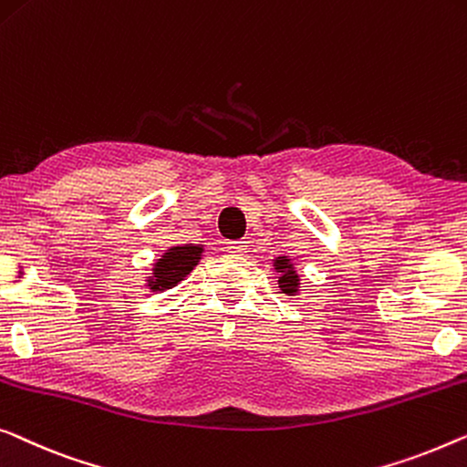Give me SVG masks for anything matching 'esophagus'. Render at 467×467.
<instances>
[{
	"instance_id": "34e87169",
	"label": "esophagus",
	"mask_w": 467,
	"mask_h": 467,
	"mask_svg": "<svg viewBox=\"0 0 467 467\" xmlns=\"http://www.w3.org/2000/svg\"><path fill=\"white\" fill-rule=\"evenodd\" d=\"M227 250L232 254H242V253H246V242L244 240H232V242H227Z\"/></svg>"
}]
</instances>
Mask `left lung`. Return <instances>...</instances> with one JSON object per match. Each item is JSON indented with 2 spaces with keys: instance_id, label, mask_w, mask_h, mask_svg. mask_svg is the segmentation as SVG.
Returning a JSON list of instances; mask_svg holds the SVG:
<instances>
[{
  "instance_id": "obj_1",
  "label": "left lung",
  "mask_w": 467,
  "mask_h": 467,
  "mask_svg": "<svg viewBox=\"0 0 467 467\" xmlns=\"http://www.w3.org/2000/svg\"><path fill=\"white\" fill-rule=\"evenodd\" d=\"M274 269L280 274L278 284L284 295H296L299 293V274L288 256H275Z\"/></svg>"
}]
</instances>
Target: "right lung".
I'll return each instance as SVG.
<instances>
[{"label": "right lung", "mask_w": 467, "mask_h": 467, "mask_svg": "<svg viewBox=\"0 0 467 467\" xmlns=\"http://www.w3.org/2000/svg\"><path fill=\"white\" fill-rule=\"evenodd\" d=\"M204 253L202 244H183L171 246L158 261L153 263V274L147 280L153 293L155 290H166L177 286V284L192 274V269L198 265Z\"/></svg>", "instance_id": "right-lung-1"}]
</instances>
